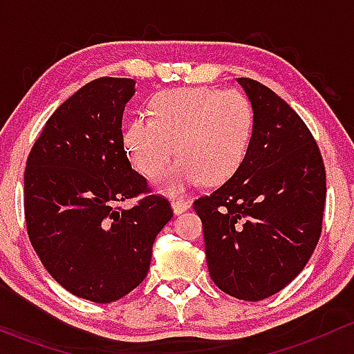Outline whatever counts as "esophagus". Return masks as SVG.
Returning <instances> with one entry per match:
<instances>
[{
  "instance_id": "esophagus-1",
  "label": "esophagus",
  "mask_w": 354,
  "mask_h": 354,
  "mask_svg": "<svg viewBox=\"0 0 354 354\" xmlns=\"http://www.w3.org/2000/svg\"><path fill=\"white\" fill-rule=\"evenodd\" d=\"M190 205H192L190 200H185V198H176V200H173V202H171V207H173L174 214L185 212V210L190 209Z\"/></svg>"
}]
</instances>
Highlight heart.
<instances>
[{
    "label": "heart",
    "instance_id": "heart-1",
    "mask_svg": "<svg viewBox=\"0 0 354 354\" xmlns=\"http://www.w3.org/2000/svg\"><path fill=\"white\" fill-rule=\"evenodd\" d=\"M149 116L137 114L123 130V149L140 173L156 176L171 157L180 159L157 178L162 194L181 195L205 180H230L248 152L253 109L240 91L183 87L156 94Z\"/></svg>",
    "mask_w": 354,
    "mask_h": 354
}]
</instances>
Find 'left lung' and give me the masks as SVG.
<instances>
[{"instance_id": "left-lung-1", "label": "left lung", "mask_w": 354, "mask_h": 354, "mask_svg": "<svg viewBox=\"0 0 354 354\" xmlns=\"http://www.w3.org/2000/svg\"><path fill=\"white\" fill-rule=\"evenodd\" d=\"M253 109V135L236 173L194 202L210 279L259 301L286 288L319 243L326 167L308 127L276 92L236 78Z\"/></svg>"}]
</instances>
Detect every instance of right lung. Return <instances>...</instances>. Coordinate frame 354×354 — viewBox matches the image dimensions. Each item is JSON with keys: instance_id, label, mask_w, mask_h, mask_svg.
<instances>
[{"instance_id": "add662e5", "label": "right lung", "mask_w": 354, "mask_h": 354, "mask_svg": "<svg viewBox=\"0 0 354 354\" xmlns=\"http://www.w3.org/2000/svg\"><path fill=\"white\" fill-rule=\"evenodd\" d=\"M133 94L131 78L84 85L51 114L24 174L35 253L56 283L94 303L116 301L145 279L156 236L173 217L123 149L121 121ZM142 193L131 209H120Z\"/></svg>"}]
</instances>
